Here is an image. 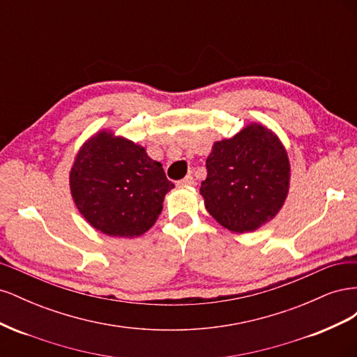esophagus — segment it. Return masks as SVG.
Masks as SVG:
<instances>
[{
  "label": "esophagus",
  "mask_w": 357,
  "mask_h": 357,
  "mask_svg": "<svg viewBox=\"0 0 357 357\" xmlns=\"http://www.w3.org/2000/svg\"><path fill=\"white\" fill-rule=\"evenodd\" d=\"M195 185V180H193L192 176H186L183 180L178 181V186H193Z\"/></svg>",
  "instance_id": "1"
}]
</instances>
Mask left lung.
<instances>
[{
  "mask_svg": "<svg viewBox=\"0 0 357 357\" xmlns=\"http://www.w3.org/2000/svg\"><path fill=\"white\" fill-rule=\"evenodd\" d=\"M205 167L207 178L199 189L205 208L234 234L253 232L273 220L287 198V152L262 123L215 142Z\"/></svg>",
  "mask_w": 357,
  "mask_h": 357,
  "instance_id": "1",
  "label": "left lung"
}]
</instances>
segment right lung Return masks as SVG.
Segmentation results:
<instances>
[{"label":"right lung","mask_w":357,"mask_h":357,"mask_svg":"<svg viewBox=\"0 0 357 357\" xmlns=\"http://www.w3.org/2000/svg\"><path fill=\"white\" fill-rule=\"evenodd\" d=\"M172 188L143 146L105 129L84 142L70 171L71 197L86 222L121 238L152 228Z\"/></svg>","instance_id":"right-lung-1"}]
</instances>
